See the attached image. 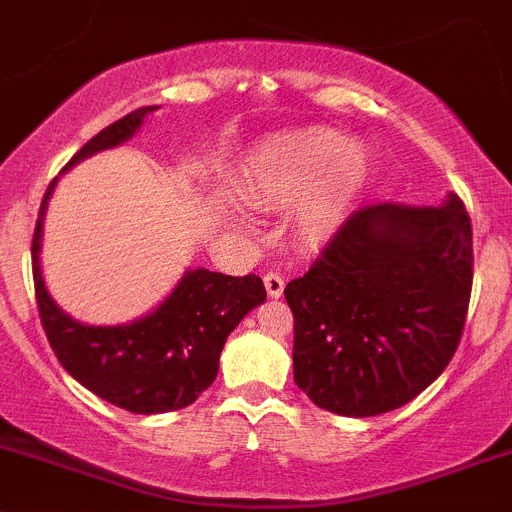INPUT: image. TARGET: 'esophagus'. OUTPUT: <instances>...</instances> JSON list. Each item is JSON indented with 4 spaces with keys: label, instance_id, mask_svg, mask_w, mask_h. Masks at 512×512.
Returning a JSON list of instances; mask_svg holds the SVG:
<instances>
[{
    "label": "esophagus",
    "instance_id": "34e87169",
    "mask_svg": "<svg viewBox=\"0 0 512 512\" xmlns=\"http://www.w3.org/2000/svg\"><path fill=\"white\" fill-rule=\"evenodd\" d=\"M264 284H266V291H269L271 299H281V296H284V276L281 274L269 271V274L264 276Z\"/></svg>",
    "mask_w": 512,
    "mask_h": 512
}]
</instances>
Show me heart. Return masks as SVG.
<instances>
[{"label": "heart", "mask_w": 512, "mask_h": 512, "mask_svg": "<svg viewBox=\"0 0 512 512\" xmlns=\"http://www.w3.org/2000/svg\"><path fill=\"white\" fill-rule=\"evenodd\" d=\"M369 175V153L357 140H342L337 130L304 128L274 135L256 145L248 158L238 193L251 206L291 203L294 236L304 246H324L337 236L349 206ZM226 216L246 223L238 206Z\"/></svg>", "instance_id": "obj_1"}]
</instances>
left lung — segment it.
<instances>
[{"instance_id": "left-lung-1", "label": "left lung", "mask_w": 512, "mask_h": 512, "mask_svg": "<svg viewBox=\"0 0 512 512\" xmlns=\"http://www.w3.org/2000/svg\"><path fill=\"white\" fill-rule=\"evenodd\" d=\"M472 289V226L442 206L377 203L352 213L284 289L294 382L321 410L374 417L407 405L450 364Z\"/></svg>"}]
</instances>
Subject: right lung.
I'll return each mask as SVG.
<instances>
[{
    "instance_id": "1",
    "label": "right lung",
    "mask_w": 512,
    "mask_h": 512,
    "mask_svg": "<svg viewBox=\"0 0 512 512\" xmlns=\"http://www.w3.org/2000/svg\"><path fill=\"white\" fill-rule=\"evenodd\" d=\"M155 105L138 107L107 125L65 165L128 143ZM57 178L47 188L32 238V274L37 306L50 347L77 382L105 402L133 415L183 410L206 392L218 374L223 344L243 316L266 301L256 274L226 276L188 269L173 291L150 314L115 326H92L72 319L55 304L42 276V226Z\"/></svg>"
}]
</instances>
